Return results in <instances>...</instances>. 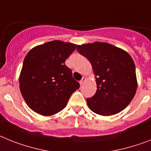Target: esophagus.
Returning a JSON list of instances; mask_svg holds the SVG:
<instances>
[{
    "label": "esophagus",
    "instance_id": "34e87169",
    "mask_svg": "<svg viewBox=\"0 0 151 151\" xmlns=\"http://www.w3.org/2000/svg\"><path fill=\"white\" fill-rule=\"evenodd\" d=\"M85 81H86V78L85 77H83L81 79V81H80V84H81V85H83Z\"/></svg>",
    "mask_w": 151,
    "mask_h": 151
}]
</instances>
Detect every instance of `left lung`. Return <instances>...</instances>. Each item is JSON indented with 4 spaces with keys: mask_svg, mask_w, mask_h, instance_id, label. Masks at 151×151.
I'll use <instances>...</instances> for the list:
<instances>
[{
    "mask_svg": "<svg viewBox=\"0 0 151 151\" xmlns=\"http://www.w3.org/2000/svg\"><path fill=\"white\" fill-rule=\"evenodd\" d=\"M77 50L91 62L97 91L87 98L89 108L101 116H111L130 103L137 88L135 64L124 50L108 43L77 45Z\"/></svg>",
    "mask_w": 151,
    "mask_h": 151,
    "instance_id": "1",
    "label": "left lung"
}]
</instances>
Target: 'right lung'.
<instances>
[{"label": "right lung", "mask_w": 151, "mask_h": 151, "mask_svg": "<svg viewBox=\"0 0 151 151\" xmlns=\"http://www.w3.org/2000/svg\"><path fill=\"white\" fill-rule=\"evenodd\" d=\"M76 44L53 40L33 47L25 57L19 83L25 102L32 111L52 116L67 106L80 84L65 60Z\"/></svg>", "instance_id": "add662e5"}]
</instances>
